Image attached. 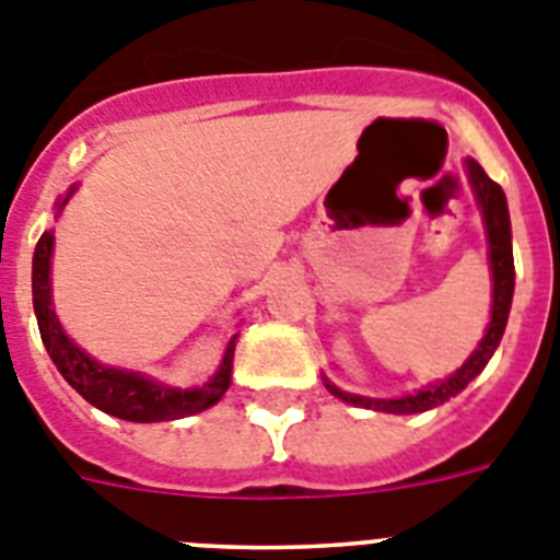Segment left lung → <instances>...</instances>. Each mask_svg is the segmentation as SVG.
<instances>
[{"label":"left lung","mask_w":560,"mask_h":560,"mask_svg":"<svg viewBox=\"0 0 560 560\" xmlns=\"http://www.w3.org/2000/svg\"><path fill=\"white\" fill-rule=\"evenodd\" d=\"M468 167V179H471L474 192H477V201L482 207L485 230H488V246H491V269H493V311H491V325L485 330L479 348L474 350L471 359L465 361L463 368L454 375H448L446 381H440L434 387L420 389V393L407 395V398H364V395H353L339 389L336 384H330L325 378V387L336 395V398L348 400L353 407L364 409H378V412H395V415H412V412H427V409L438 407L443 400H448L452 395L463 393L468 387V381L474 375L482 373V368L488 364V359L493 355V350L499 348V339L504 334V325H508V314H511V300H513V246H511V215H508V201H504V192L497 182L482 171L477 160L465 162Z\"/></svg>","instance_id":"left-lung-1"}]
</instances>
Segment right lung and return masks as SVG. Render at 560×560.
<instances>
[{"label": "right lung", "mask_w": 560, "mask_h": 560, "mask_svg": "<svg viewBox=\"0 0 560 560\" xmlns=\"http://www.w3.org/2000/svg\"><path fill=\"white\" fill-rule=\"evenodd\" d=\"M72 190L67 192V199L72 196ZM67 199L61 201V207L67 205ZM49 255H52V232H44L38 237L36 255H33V308H36L38 330H42L44 348H47L58 373L92 407L103 409L114 418L133 420V423H156V420L187 418V415L201 412V409L212 407L215 400H221V395L230 387L235 336H232L230 348H226L219 373L212 375L205 387L196 389L162 387V384H153L140 373L97 364L78 345H72L69 336L61 330V325H58L52 300H49Z\"/></svg>", "instance_id": "right-lung-1"}]
</instances>
